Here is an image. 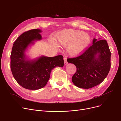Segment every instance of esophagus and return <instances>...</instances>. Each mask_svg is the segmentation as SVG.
Here are the masks:
<instances>
[{"label":"esophagus","instance_id":"esophagus-1","mask_svg":"<svg viewBox=\"0 0 121 121\" xmlns=\"http://www.w3.org/2000/svg\"><path fill=\"white\" fill-rule=\"evenodd\" d=\"M64 64L65 65H66L68 64V62L67 61V58H66V57H64Z\"/></svg>","mask_w":121,"mask_h":121}]
</instances>
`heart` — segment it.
Here are the masks:
<instances>
[{
  "mask_svg": "<svg viewBox=\"0 0 121 121\" xmlns=\"http://www.w3.org/2000/svg\"><path fill=\"white\" fill-rule=\"evenodd\" d=\"M58 43L64 47H67L68 52L72 55H78L87 47L90 37L86 32L79 30H69L60 33L57 36Z\"/></svg>",
  "mask_w": 121,
  "mask_h": 121,
  "instance_id": "heart-1",
  "label": "heart"
}]
</instances>
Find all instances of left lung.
<instances>
[{
  "mask_svg": "<svg viewBox=\"0 0 121 121\" xmlns=\"http://www.w3.org/2000/svg\"><path fill=\"white\" fill-rule=\"evenodd\" d=\"M110 58L111 52L106 41H97L94 38L93 44L81 54L67 59L69 63L77 67V72L72 78L73 83L80 88L89 89L101 83L110 71Z\"/></svg>",
  "mask_w": 121,
  "mask_h": 121,
  "instance_id": "left-lung-1",
  "label": "left lung"
}]
</instances>
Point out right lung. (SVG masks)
<instances>
[{
	"instance_id": "1",
	"label": "right lung",
	"mask_w": 121,
	"mask_h": 121,
	"mask_svg": "<svg viewBox=\"0 0 121 121\" xmlns=\"http://www.w3.org/2000/svg\"><path fill=\"white\" fill-rule=\"evenodd\" d=\"M41 32L34 29L21 34L14 42L10 56V68L14 78L21 86L29 90H38L45 86L52 69L64 65L62 55L42 56L36 61L25 60V50L32 41L42 39Z\"/></svg>"
}]
</instances>
